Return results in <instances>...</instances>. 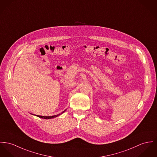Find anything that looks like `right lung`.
Segmentation results:
<instances>
[{
  "mask_svg": "<svg viewBox=\"0 0 157 157\" xmlns=\"http://www.w3.org/2000/svg\"><path fill=\"white\" fill-rule=\"evenodd\" d=\"M64 110V111H65ZM64 111H63L61 113H63V112H64ZM61 113H60V114H58V115H54V116H50V117H44V116H40V115H36L37 117H39V118H44V119H51V118H55V117H58L59 115H61Z\"/></svg>",
  "mask_w": 157,
  "mask_h": 157,
  "instance_id": "obj_1",
  "label": "right lung"
}]
</instances>
